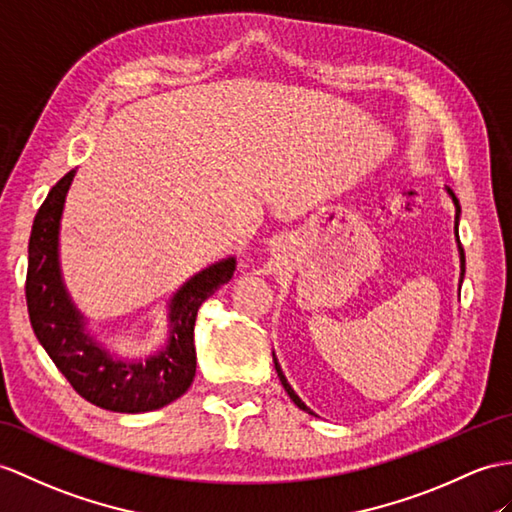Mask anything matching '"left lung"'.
<instances>
[{"label": "left lung", "instance_id": "left-lung-1", "mask_svg": "<svg viewBox=\"0 0 512 512\" xmlns=\"http://www.w3.org/2000/svg\"><path fill=\"white\" fill-rule=\"evenodd\" d=\"M445 191H447V195L452 197V202H454V208H456V217H454V234H456V245H458V256H460V280H458V289H460V284H463V278H465V252H463V245H460V239H458V221H460V204H458V199H456V195H454V191L450 189V186H445ZM273 365H276V371H278V378H280V382H282V386H284V391L289 393V397L291 400L295 402V406L297 408H302V410H306L308 415H315L317 417V413H313V410H310L304 402H302V397H299L295 391H293V386L289 384V380H286V376H284V371H282V367H280V363H278V358H276V352H273Z\"/></svg>", "mask_w": 512, "mask_h": 512}]
</instances>
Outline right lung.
<instances>
[{
  "mask_svg": "<svg viewBox=\"0 0 512 512\" xmlns=\"http://www.w3.org/2000/svg\"><path fill=\"white\" fill-rule=\"evenodd\" d=\"M71 169L34 217L28 245L26 299L32 330L62 376L86 402L112 413H149L178 400L195 378V317L221 284L232 280L236 258L228 256L186 280L167 302V343L145 358H126L97 341L89 319L73 302L60 269V219Z\"/></svg>",
  "mask_w": 512,
  "mask_h": 512,
  "instance_id": "obj_1",
  "label": "right lung"
}]
</instances>
